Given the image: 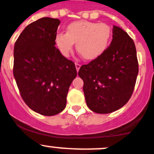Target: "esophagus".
Wrapping results in <instances>:
<instances>
[{
	"mask_svg": "<svg viewBox=\"0 0 154 154\" xmlns=\"http://www.w3.org/2000/svg\"><path fill=\"white\" fill-rule=\"evenodd\" d=\"M75 67H76V69H77V71H78L79 69H80V64H79V63H75Z\"/></svg>",
	"mask_w": 154,
	"mask_h": 154,
	"instance_id": "1",
	"label": "esophagus"
}]
</instances>
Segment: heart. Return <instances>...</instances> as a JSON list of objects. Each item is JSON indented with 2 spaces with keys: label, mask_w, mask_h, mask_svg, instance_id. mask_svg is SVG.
Here are the masks:
<instances>
[{
  "label": "heart",
  "mask_w": 154,
  "mask_h": 154,
  "mask_svg": "<svg viewBox=\"0 0 154 154\" xmlns=\"http://www.w3.org/2000/svg\"><path fill=\"white\" fill-rule=\"evenodd\" d=\"M112 36L111 27L106 23L77 20L69 23L67 33H57L55 44L62 55L69 57L76 44V48L83 57L93 60L107 49Z\"/></svg>",
  "instance_id": "b5f03b06"
}]
</instances>
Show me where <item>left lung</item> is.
<instances>
[{"label": "left lung", "instance_id": "8db88e82", "mask_svg": "<svg viewBox=\"0 0 154 154\" xmlns=\"http://www.w3.org/2000/svg\"><path fill=\"white\" fill-rule=\"evenodd\" d=\"M110 46L99 57L83 65L78 75L84 80V96L90 110L110 113L131 98L138 74L134 41L122 28L113 26Z\"/></svg>", "mask_w": 154, "mask_h": 154}]
</instances>
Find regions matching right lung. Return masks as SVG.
Segmentation results:
<instances>
[{
    "instance_id": "right-lung-1",
    "label": "right lung",
    "mask_w": 154,
    "mask_h": 154,
    "mask_svg": "<svg viewBox=\"0 0 154 154\" xmlns=\"http://www.w3.org/2000/svg\"><path fill=\"white\" fill-rule=\"evenodd\" d=\"M60 21L43 17L30 23L14 48V77L23 101L32 110L54 116L64 110L75 64L55 48Z\"/></svg>"
}]
</instances>
